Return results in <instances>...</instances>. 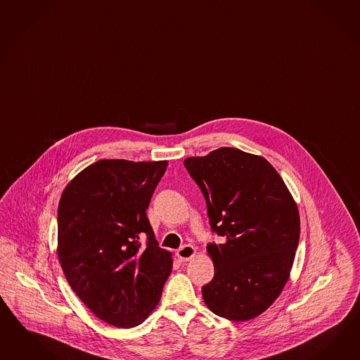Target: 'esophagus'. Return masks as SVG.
Masks as SVG:
<instances>
[{"label": "esophagus", "mask_w": 360, "mask_h": 360, "mask_svg": "<svg viewBox=\"0 0 360 360\" xmlns=\"http://www.w3.org/2000/svg\"><path fill=\"white\" fill-rule=\"evenodd\" d=\"M195 254H196V250H195V248L193 245H185V246H182V248L176 252V255H178V258H179L181 262L190 261L191 258H194Z\"/></svg>", "instance_id": "esophagus-1"}]
</instances>
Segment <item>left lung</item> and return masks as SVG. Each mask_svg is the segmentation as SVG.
Wrapping results in <instances>:
<instances>
[{"label": "left lung", "instance_id": "8db88e82", "mask_svg": "<svg viewBox=\"0 0 360 360\" xmlns=\"http://www.w3.org/2000/svg\"><path fill=\"white\" fill-rule=\"evenodd\" d=\"M184 164L205 195L212 232L224 237L207 245L214 275L202 288L205 302L226 320H252L290 278L300 237L297 205L261 155L220 148Z\"/></svg>", "mask_w": 360, "mask_h": 360}]
</instances>
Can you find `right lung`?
I'll return each mask as SVG.
<instances>
[{
    "label": "right lung",
    "mask_w": 360,
    "mask_h": 360,
    "mask_svg": "<svg viewBox=\"0 0 360 360\" xmlns=\"http://www.w3.org/2000/svg\"><path fill=\"white\" fill-rule=\"evenodd\" d=\"M166 167L167 161L99 160L69 182L58 203V261L69 285L117 328L146 320L172 272V253L158 246L146 217Z\"/></svg>",
    "instance_id": "obj_1"
}]
</instances>
